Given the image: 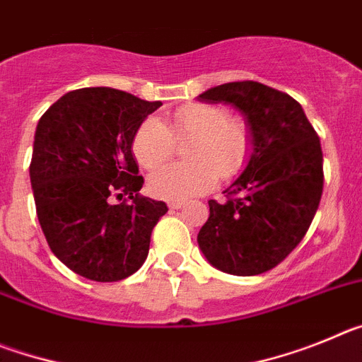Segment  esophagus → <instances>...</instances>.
Listing matches in <instances>:
<instances>
[{
  "label": "esophagus",
  "mask_w": 362,
  "mask_h": 362,
  "mask_svg": "<svg viewBox=\"0 0 362 362\" xmlns=\"http://www.w3.org/2000/svg\"><path fill=\"white\" fill-rule=\"evenodd\" d=\"M183 201H170V203H168V206H170L172 210H179V209H183Z\"/></svg>",
  "instance_id": "esophagus-1"
}]
</instances>
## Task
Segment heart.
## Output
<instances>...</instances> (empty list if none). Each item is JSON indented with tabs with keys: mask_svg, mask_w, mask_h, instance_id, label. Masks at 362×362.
Listing matches in <instances>:
<instances>
[{
	"mask_svg": "<svg viewBox=\"0 0 362 362\" xmlns=\"http://www.w3.org/2000/svg\"><path fill=\"white\" fill-rule=\"evenodd\" d=\"M194 137L187 148L188 163H174L153 172L148 188L156 197L183 201L212 190L219 174L232 177L252 152V127L243 117H230L221 105L192 103L170 114L168 127L159 117H146L132 137L137 163L153 170L174 152L175 139Z\"/></svg>",
	"mask_w": 362,
	"mask_h": 362,
	"instance_id": "obj_1",
	"label": "heart"
}]
</instances>
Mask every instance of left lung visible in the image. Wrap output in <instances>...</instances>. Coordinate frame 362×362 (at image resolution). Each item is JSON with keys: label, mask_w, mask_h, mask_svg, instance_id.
I'll list each match as a JSON object with an SVG mask.
<instances>
[{"label": "left lung", "mask_w": 362, "mask_h": 362, "mask_svg": "<svg viewBox=\"0 0 362 362\" xmlns=\"http://www.w3.org/2000/svg\"><path fill=\"white\" fill-rule=\"evenodd\" d=\"M199 99L239 108L254 152L225 203L209 201L197 243L217 270L259 276L288 257L312 225L325 185L321 141L296 99L263 83H225Z\"/></svg>", "instance_id": "8db88e82"}]
</instances>
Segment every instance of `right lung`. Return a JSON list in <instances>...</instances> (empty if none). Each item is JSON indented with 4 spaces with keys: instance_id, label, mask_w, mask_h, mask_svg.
Returning <instances> with one entry per match:
<instances>
[{
    "instance_id": "1",
    "label": "right lung",
    "mask_w": 362,
    "mask_h": 362,
    "mask_svg": "<svg viewBox=\"0 0 362 362\" xmlns=\"http://www.w3.org/2000/svg\"><path fill=\"white\" fill-rule=\"evenodd\" d=\"M159 107L92 86L66 92L37 123L30 161L37 219L54 255L86 279L114 283L139 270L168 212L139 194L145 179L132 156L137 127Z\"/></svg>"
}]
</instances>
